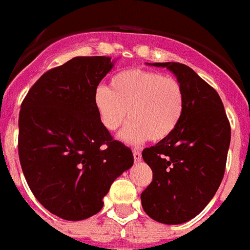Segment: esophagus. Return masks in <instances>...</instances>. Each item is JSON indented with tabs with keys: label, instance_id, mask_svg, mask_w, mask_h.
I'll return each instance as SVG.
<instances>
[{
	"label": "esophagus",
	"instance_id": "obj_1",
	"mask_svg": "<svg viewBox=\"0 0 250 250\" xmlns=\"http://www.w3.org/2000/svg\"><path fill=\"white\" fill-rule=\"evenodd\" d=\"M133 156H134L135 163H139L142 160V153L139 151H133Z\"/></svg>",
	"mask_w": 250,
	"mask_h": 250
}]
</instances>
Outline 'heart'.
<instances>
[{"instance_id": "b5f03b06", "label": "heart", "mask_w": 250, "mask_h": 250, "mask_svg": "<svg viewBox=\"0 0 250 250\" xmlns=\"http://www.w3.org/2000/svg\"><path fill=\"white\" fill-rule=\"evenodd\" d=\"M94 107L102 125L116 130L130 120L119 138L124 143L138 146L151 139L163 141L175 130L185 111V91L178 80L145 69L119 72L109 87L94 91Z\"/></svg>"}]
</instances>
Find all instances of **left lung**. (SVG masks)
<instances>
[{
	"label": "left lung",
	"mask_w": 250,
	"mask_h": 250,
	"mask_svg": "<svg viewBox=\"0 0 250 250\" xmlns=\"http://www.w3.org/2000/svg\"><path fill=\"white\" fill-rule=\"evenodd\" d=\"M170 71L185 91V111L178 126L142 157L153 179L142 192L143 210L165 225L196 217L222 182L231 129L218 93L181 63H147Z\"/></svg>",
	"instance_id": "left-lung-1"
}]
</instances>
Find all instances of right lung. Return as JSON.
I'll return each mask as SVG.
<instances>
[{
	"instance_id": "add662e5",
	"label": "right lung",
	"mask_w": 250,
	"mask_h": 250,
	"mask_svg": "<svg viewBox=\"0 0 250 250\" xmlns=\"http://www.w3.org/2000/svg\"><path fill=\"white\" fill-rule=\"evenodd\" d=\"M109 57H76L43 73L19 113V159L36 199L53 214L81 221L101 211L130 148L113 141L94 107V91L113 68Z\"/></svg>"
}]
</instances>
